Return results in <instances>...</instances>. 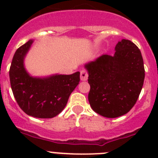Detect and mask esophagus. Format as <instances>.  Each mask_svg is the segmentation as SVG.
<instances>
[{
  "label": "esophagus",
  "mask_w": 158,
  "mask_h": 158,
  "mask_svg": "<svg viewBox=\"0 0 158 158\" xmlns=\"http://www.w3.org/2000/svg\"><path fill=\"white\" fill-rule=\"evenodd\" d=\"M88 77H89V74L88 72L85 69H82L80 71V79H81L82 81H86L88 79Z\"/></svg>",
  "instance_id": "obj_1"
}]
</instances>
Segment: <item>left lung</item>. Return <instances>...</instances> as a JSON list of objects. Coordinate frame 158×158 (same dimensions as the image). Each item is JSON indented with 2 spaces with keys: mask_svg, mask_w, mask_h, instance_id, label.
<instances>
[{
  "mask_svg": "<svg viewBox=\"0 0 158 158\" xmlns=\"http://www.w3.org/2000/svg\"><path fill=\"white\" fill-rule=\"evenodd\" d=\"M115 51L114 56L102 55L85 64L89 103L95 112L107 118L119 117L131 110L145 76L142 54L135 43L122 39Z\"/></svg>",
  "mask_w": 158,
  "mask_h": 158,
  "instance_id": "1",
  "label": "left lung"
}]
</instances>
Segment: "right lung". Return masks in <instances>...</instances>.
I'll return each mask as SVG.
<instances>
[{
	"instance_id": "obj_1",
	"label": "right lung",
	"mask_w": 158,
	"mask_h": 158,
	"mask_svg": "<svg viewBox=\"0 0 158 158\" xmlns=\"http://www.w3.org/2000/svg\"><path fill=\"white\" fill-rule=\"evenodd\" d=\"M33 42H27L14 55L10 68L11 89L18 105L27 115L52 118L66 106L69 95L79 84L80 73L46 78L30 76L24 68L23 60Z\"/></svg>"
}]
</instances>
